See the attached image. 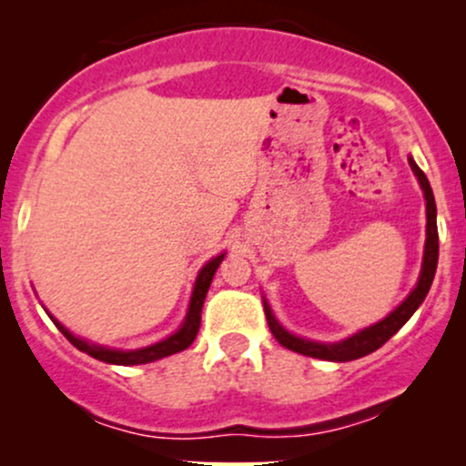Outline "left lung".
<instances>
[{
    "mask_svg": "<svg viewBox=\"0 0 466 466\" xmlns=\"http://www.w3.org/2000/svg\"><path fill=\"white\" fill-rule=\"evenodd\" d=\"M410 166H411V170H414L416 177H419L422 195H425V208H427L425 254H422V267H420L419 282H416V287L411 289L410 296L405 298V300L388 315V318H383L381 322L368 326V329H363V330H360V333L346 337V339H341V341H335V344H322V341H311V339H304V337L291 335L289 330H285L280 324H278L274 313H271L269 304H267V300H265L267 324H269V330L274 333L278 344H282L285 349L293 350V352H300V355L315 357V360H326V361L360 360V357L370 355V352L381 349L390 337L397 333L400 326H403L411 318V315H414L416 309L420 307L422 300H425L427 291H430L431 280H434L436 265H438L436 201H434V192H431V186H430V181H427L425 173H422L411 157H410Z\"/></svg>",
    "mask_w": 466,
    "mask_h": 466,
    "instance_id": "8db88e82",
    "label": "left lung"
}]
</instances>
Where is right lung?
<instances>
[{"instance_id": "obj_1", "label": "right lung", "mask_w": 466, "mask_h": 466, "mask_svg": "<svg viewBox=\"0 0 466 466\" xmlns=\"http://www.w3.org/2000/svg\"><path fill=\"white\" fill-rule=\"evenodd\" d=\"M223 258H226V254H218L217 258L208 260V263L201 267L199 276H197V280H195V289H192L188 313H186L184 324L179 326L177 333L166 337V339L157 341V344L147 346V349L116 350V349H105V346L89 344V341L80 339V337L69 333L66 326L58 324L56 319L52 318V315H50V318H52V322L56 324V329L61 330V333L66 335L67 339L72 341V344L76 346L78 350L87 352V355L94 357V360H100L105 363H116V366H140V363L162 360V357H168V355H175V352H179V350H186L192 344V341H195V337H197V333H199V326H201L203 300H206L208 289H210V282H212V278H215L217 267L221 265Z\"/></svg>"}]
</instances>
